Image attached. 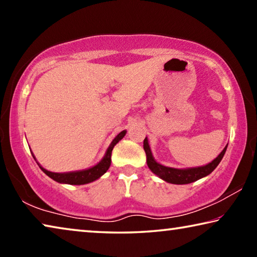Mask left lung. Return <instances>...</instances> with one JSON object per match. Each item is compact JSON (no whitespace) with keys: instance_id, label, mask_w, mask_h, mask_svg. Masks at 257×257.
Segmentation results:
<instances>
[{"instance_id":"1","label":"left lung","mask_w":257,"mask_h":257,"mask_svg":"<svg viewBox=\"0 0 257 257\" xmlns=\"http://www.w3.org/2000/svg\"><path fill=\"white\" fill-rule=\"evenodd\" d=\"M144 150L147 158V165H149V168L151 169L152 172L155 173L156 176H159L161 179L170 182V184L186 185V184H190V182H194L198 179H201L203 177H206L207 175H210L217 165H219L221 160H222L225 151H227V146L224 147V150L221 152L219 156L213 160L211 163L204 165V167L190 168V169L169 168L156 162V161L153 159V156H152L147 138L144 139Z\"/></svg>"}]
</instances>
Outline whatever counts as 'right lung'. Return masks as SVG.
Returning <instances> with one entry per match:
<instances>
[{"mask_svg":"<svg viewBox=\"0 0 257 257\" xmlns=\"http://www.w3.org/2000/svg\"><path fill=\"white\" fill-rule=\"evenodd\" d=\"M125 130L121 132L118 136H116L113 142L111 143V145L108 146V149L106 151V154L104 156L103 160L99 162L98 164L95 165V167L87 169V170H82V171H75V172H68V173H55V172H51L45 170L44 168H42L40 165V168L42 169V171L46 173L47 176L52 179L61 182V184H69V185H84V184H88V182H92L94 180L98 179L99 177L104 175L107 171V169L110 168L111 165V154H112V150L114 145L121 141L124 137L125 135ZM35 159V158H34Z\"/></svg>","mask_w":257,"mask_h":257,"instance_id":"add662e5","label":"right lung"}]
</instances>
